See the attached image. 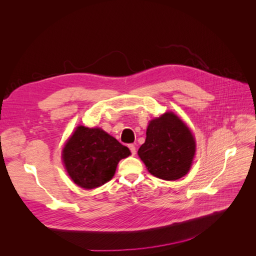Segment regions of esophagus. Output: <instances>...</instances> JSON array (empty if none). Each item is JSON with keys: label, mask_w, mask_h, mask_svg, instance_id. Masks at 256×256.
Returning <instances> with one entry per match:
<instances>
[{"label": "esophagus", "mask_w": 256, "mask_h": 256, "mask_svg": "<svg viewBox=\"0 0 256 256\" xmlns=\"http://www.w3.org/2000/svg\"><path fill=\"white\" fill-rule=\"evenodd\" d=\"M129 150H130L131 154H136V146H134V144H130V145H129Z\"/></svg>", "instance_id": "esophagus-1"}]
</instances>
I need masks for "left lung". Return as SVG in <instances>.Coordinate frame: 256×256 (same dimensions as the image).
Returning a JSON list of instances; mask_svg holds the SVG:
<instances>
[{"label":"left lung","instance_id":"8db88e82","mask_svg":"<svg viewBox=\"0 0 256 256\" xmlns=\"http://www.w3.org/2000/svg\"><path fill=\"white\" fill-rule=\"evenodd\" d=\"M138 154L152 175L176 180L189 172L196 154V140L176 114L166 112L150 122L145 143Z\"/></svg>","mask_w":256,"mask_h":256}]
</instances>
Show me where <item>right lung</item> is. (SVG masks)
<instances>
[{
    "mask_svg": "<svg viewBox=\"0 0 256 256\" xmlns=\"http://www.w3.org/2000/svg\"><path fill=\"white\" fill-rule=\"evenodd\" d=\"M130 154L128 147L102 128L78 126L66 142L62 158L76 184L94 189L111 180L118 162Z\"/></svg>",
    "mask_w": 256,
    "mask_h": 256,
    "instance_id": "add662e5",
    "label": "right lung"
}]
</instances>
